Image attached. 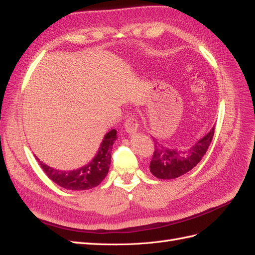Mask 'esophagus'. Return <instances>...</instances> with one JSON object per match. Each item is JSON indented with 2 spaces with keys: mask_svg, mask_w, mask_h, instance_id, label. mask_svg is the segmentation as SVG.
Listing matches in <instances>:
<instances>
[{
  "mask_svg": "<svg viewBox=\"0 0 255 255\" xmlns=\"http://www.w3.org/2000/svg\"><path fill=\"white\" fill-rule=\"evenodd\" d=\"M139 124L138 121H136L135 117L133 116H129L128 119L125 122V130L128 133H134L136 130H138Z\"/></svg>",
  "mask_w": 255,
  "mask_h": 255,
  "instance_id": "obj_1",
  "label": "esophagus"
}]
</instances>
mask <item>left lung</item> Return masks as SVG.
<instances>
[{"label": "left lung", "instance_id": "left-lung-1", "mask_svg": "<svg viewBox=\"0 0 255 255\" xmlns=\"http://www.w3.org/2000/svg\"><path fill=\"white\" fill-rule=\"evenodd\" d=\"M214 135V127L188 148H168L154 140V154L149 170L156 178L170 180L191 171L206 154Z\"/></svg>", "mask_w": 255, "mask_h": 255}]
</instances>
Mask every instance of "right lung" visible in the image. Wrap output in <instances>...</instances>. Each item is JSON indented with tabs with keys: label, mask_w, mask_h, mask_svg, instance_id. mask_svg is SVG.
<instances>
[{
	"label": "right lung",
	"mask_w": 255,
	"mask_h": 255,
	"mask_svg": "<svg viewBox=\"0 0 255 255\" xmlns=\"http://www.w3.org/2000/svg\"><path fill=\"white\" fill-rule=\"evenodd\" d=\"M116 130L112 129L104 135L95 158L88 165L72 171H62L43 164L36 158L47 177L59 186L70 191H84L99 185L108 174L111 164V152L116 140Z\"/></svg>",
	"instance_id": "add662e5"
}]
</instances>
